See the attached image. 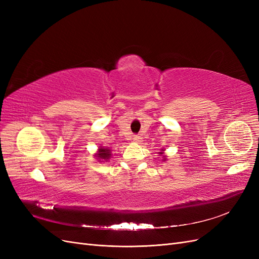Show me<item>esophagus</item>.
<instances>
[{"label":"esophagus","instance_id":"1","mask_svg":"<svg viewBox=\"0 0 259 259\" xmlns=\"http://www.w3.org/2000/svg\"><path fill=\"white\" fill-rule=\"evenodd\" d=\"M133 139H134V142H137V143H139L140 140H142V137L138 136V135H134V137H133Z\"/></svg>","mask_w":259,"mask_h":259}]
</instances>
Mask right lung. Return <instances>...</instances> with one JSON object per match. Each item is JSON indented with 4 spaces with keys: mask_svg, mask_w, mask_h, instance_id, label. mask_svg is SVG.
<instances>
[{
    "mask_svg": "<svg viewBox=\"0 0 259 259\" xmlns=\"http://www.w3.org/2000/svg\"><path fill=\"white\" fill-rule=\"evenodd\" d=\"M110 150L109 149H105V148H100L99 149V152L97 153V158L98 159H103V160H108L109 158H110Z\"/></svg>",
    "mask_w": 259,
    "mask_h": 259,
    "instance_id": "obj_1",
    "label": "right lung"
}]
</instances>
